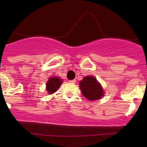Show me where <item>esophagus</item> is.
Masks as SVG:
<instances>
[{
	"label": "esophagus",
	"mask_w": 147,
	"mask_h": 147,
	"mask_svg": "<svg viewBox=\"0 0 147 147\" xmlns=\"http://www.w3.org/2000/svg\"><path fill=\"white\" fill-rule=\"evenodd\" d=\"M69 82H70V83H72V84H75L76 82V80H75V79H73V80H70Z\"/></svg>",
	"instance_id": "1"
}]
</instances>
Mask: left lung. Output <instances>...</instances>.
Wrapping results in <instances>:
<instances>
[{
  "label": "left lung",
  "instance_id": "1",
  "mask_svg": "<svg viewBox=\"0 0 147 147\" xmlns=\"http://www.w3.org/2000/svg\"><path fill=\"white\" fill-rule=\"evenodd\" d=\"M79 86L83 95L90 101L99 99L104 95L101 84L97 82L95 77L92 76L84 77L79 82Z\"/></svg>",
  "mask_w": 147,
  "mask_h": 147
}]
</instances>
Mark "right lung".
I'll list each match as a JSON object with an SVG mask.
<instances>
[{"instance_id": "add662e5", "label": "right lung", "mask_w": 147, "mask_h": 147, "mask_svg": "<svg viewBox=\"0 0 147 147\" xmlns=\"http://www.w3.org/2000/svg\"><path fill=\"white\" fill-rule=\"evenodd\" d=\"M63 83V79H61L57 77H52L48 79L46 83V90L48 94L54 93L57 90Z\"/></svg>"}]
</instances>
